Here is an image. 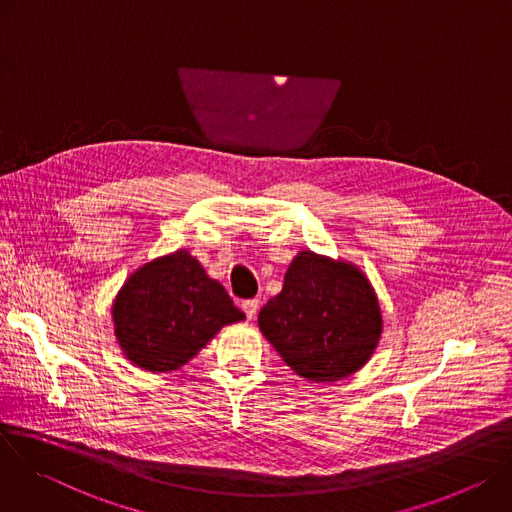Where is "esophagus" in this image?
Returning <instances> with one entry per match:
<instances>
[{
  "mask_svg": "<svg viewBox=\"0 0 512 512\" xmlns=\"http://www.w3.org/2000/svg\"><path fill=\"white\" fill-rule=\"evenodd\" d=\"M257 310H259V300H245V302H243V312L247 314L249 320L255 318Z\"/></svg>",
  "mask_w": 512,
  "mask_h": 512,
  "instance_id": "1",
  "label": "esophagus"
}]
</instances>
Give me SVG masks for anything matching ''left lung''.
Listing matches in <instances>:
<instances>
[{"label": "left lung", "mask_w": 512, "mask_h": 512, "mask_svg": "<svg viewBox=\"0 0 512 512\" xmlns=\"http://www.w3.org/2000/svg\"><path fill=\"white\" fill-rule=\"evenodd\" d=\"M259 328L291 371L332 383L367 364L383 318L375 289L358 267L300 251L285 271L281 294L261 308Z\"/></svg>", "instance_id": "left-lung-1"}]
</instances>
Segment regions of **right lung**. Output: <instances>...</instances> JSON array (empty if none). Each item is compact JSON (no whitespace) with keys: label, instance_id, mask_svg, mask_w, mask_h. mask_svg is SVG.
<instances>
[{"label":"right lung","instance_id":"obj_1","mask_svg":"<svg viewBox=\"0 0 512 512\" xmlns=\"http://www.w3.org/2000/svg\"><path fill=\"white\" fill-rule=\"evenodd\" d=\"M241 320L227 289L186 249L139 267L113 302L123 354L150 373L180 369L218 330Z\"/></svg>","mask_w":512,"mask_h":512}]
</instances>
